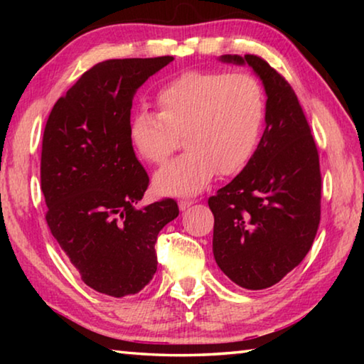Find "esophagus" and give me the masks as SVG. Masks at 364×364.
I'll use <instances>...</instances> for the list:
<instances>
[{
    "label": "esophagus",
    "mask_w": 364,
    "mask_h": 364,
    "mask_svg": "<svg viewBox=\"0 0 364 364\" xmlns=\"http://www.w3.org/2000/svg\"><path fill=\"white\" fill-rule=\"evenodd\" d=\"M193 204H194L193 200H180V202H178V207H180L181 212H184V210H188V208Z\"/></svg>",
    "instance_id": "esophagus-1"
}]
</instances>
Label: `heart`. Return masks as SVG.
Returning a JSON list of instances; mask_svg holds the SVG:
<instances>
[{
  "label": "heart",
  "instance_id": "1",
  "mask_svg": "<svg viewBox=\"0 0 364 364\" xmlns=\"http://www.w3.org/2000/svg\"><path fill=\"white\" fill-rule=\"evenodd\" d=\"M159 112L141 109L128 123V138L141 157L162 165L183 134L186 152L154 176L164 196H194L215 173H239L260 143L267 96L247 73L189 70L157 91Z\"/></svg>",
  "mask_w": 364,
  "mask_h": 364
}]
</instances>
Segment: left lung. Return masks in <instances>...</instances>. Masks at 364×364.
<instances>
[{
  "label": "left lung",
  "mask_w": 364,
  "mask_h": 364,
  "mask_svg": "<svg viewBox=\"0 0 364 364\" xmlns=\"http://www.w3.org/2000/svg\"><path fill=\"white\" fill-rule=\"evenodd\" d=\"M249 65L267 93L264 132L241 173L208 199L213 257L239 287L274 286L304 260L321 215V173L315 139L297 96L267 60L225 54Z\"/></svg>",
  "instance_id": "1"
}]
</instances>
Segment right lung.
<instances>
[{
    "label": "right lung",
    "mask_w": 364,
    "mask_h": 364,
    "mask_svg": "<svg viewBox=\"0 0 364 364\" xmlns=\"http://www.w3.org/2000/svg\"><path fill=\"white\" fill-rule=\"evenodd\" d=\"M173 58L109 59L59 97L41 147L46 221L86 286L125 297L157 271L154 245L178 217L164 199L136 207L149 184L128 138L133 96Z\"/></svg>",
    "instance_id": "1"
}]
</instances>
